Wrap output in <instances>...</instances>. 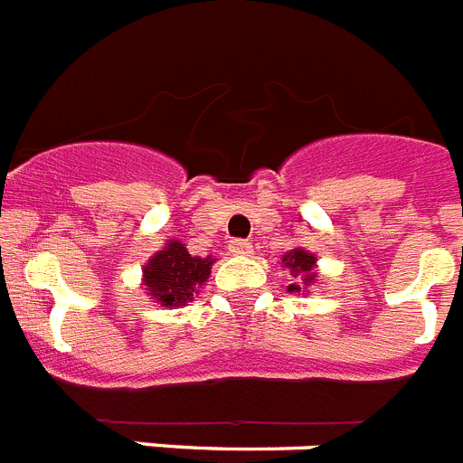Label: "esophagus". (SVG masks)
Returning a JSON list of instances; mask_svg holds the SVG:
<instances>
[{"label":"esophagus","instance_id":"34e87169","mask_svg":"<svg viewBox=\"0 0 463 463\" xmlns=\"http://www.w3.org/2000/svg\"><path fill=\"white\" fill-rule=\"evenodd\" d=\"M227 248H229V253L239 255V258H241V255H250V253H253V246H250V243H246V241H239V239L229 241Z\"/></svg>","mask_w":463,"mask_h":463}]
</instances>
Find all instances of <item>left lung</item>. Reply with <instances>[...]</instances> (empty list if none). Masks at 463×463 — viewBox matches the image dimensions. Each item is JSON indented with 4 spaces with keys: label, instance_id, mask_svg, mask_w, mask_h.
<instances>
[{
    "label": "left lung",
    "instance_id": "obj_1",
    "mask_svg": "<svg viewBox=\"0 0 463 463\" xmlns=\"http://www.w3.org/2000/svg\"><path fill=\"white\" fill-rule=\"evenodd\" d=\"M281 267L291 272V284L286 286L288 293H309V286L317 284V255L305 248H293L281 258Z\"/></svg>",
    "mask_w": 463,
    "mask_h": 463
}]
</instances>
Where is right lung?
Segmentation results:
<instances>
[{
  "label": "right lung",
  "instance_id": "right-lung-1",
  "mask_svg": "<svg viewBox=\"0 0 463 463\" xmlns=\"http://www.w3.org/2000/svg\"><path fill=\"white\" fill-rule=\"evenodd\" d=\"M213 265H215L213 255L208 258L189 255L182 241L170 239L163 250H156L146 265L141 267V286L151 298V303L177 309L198 296L208 281Z\"/></svg>",
  "mask_w": 463,
  "mask_h": 463
}]
</instances>
